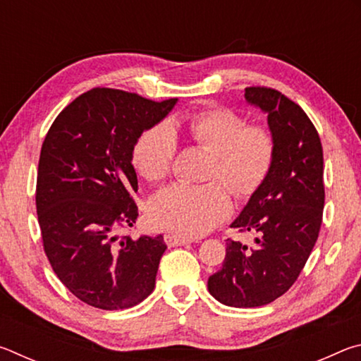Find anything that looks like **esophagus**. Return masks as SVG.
<instances>
[{
    "instance_id": "1",
    "label": "esophagus",
    "mask_w": 361,
    "mask_h": 361,
    "mask_svg": "<svg viewBox=\"0 0 361 361\" xmlns=\"http://www.w3.org/2000/svg\"><path fill=\"white\" fill-rule=\"evenodd\" d=\"M164 240L169 247H178V245H185V243H191L195 242L194 239H188V237H181V235H176V234H166L164 235Z\"/></svg>"
}]
</instances>
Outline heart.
I'll list each match as a JSON object with an SVG mask.
<instances>
[{
  "instance_id": "heart-1",
  "label": "heart",
  "mask_w": 361,
  "mask_h": 361,
  "mask_svg": "<svg viewBox=\"0 0 361 361\" xmlns=\"http://www.w3.org/2000/svg\"><path fill=\"white\" fill-rule=\"evenodd\" d=\"M186 130L195 146L210 152L205 178L215 181L202 186L176 183L161 189L152 195L148 215L159 228L183 237H197L229 216L232 202L226 184L239 199H250L259 191L272 172L277 142L269 127L248 126L242 114L224 106L191 116ZM176 148L173 127L159 122L137 138L132 149L133 167L148 181L166 178Z\"/></svg>"
}]
</instances>
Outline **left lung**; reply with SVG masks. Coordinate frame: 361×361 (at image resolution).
I'll return each mask as SVG.
<instances>
[{
	"label": "left lung",
	"mask_w": 361,
	"mask_h": 361,
	"mask_svg": "<svg viewBox=\"0 0 361 361\" xmlns=\"http://www.w3.org/2000/svg\"><path fill=\"white\" fill-rule=\"evenodd\" d=\"M245 99L267 113L277 142L272 172L231 224L256 234V245L228 239L223 267L209 291L232 307H259L291 288L309 259L322 228L325 185L323 149L304 109L271 87L252 85Z\"/></svg>",
	"instance_id": "8db88e82"
}]
</instances>
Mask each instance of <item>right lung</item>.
<instances>
[{"label":"right lung","instance_id":"obj_1","mask_svg":"<svg viewBox=\"0 0 361 361\" xmlns=\"http://www.w3.org/2000/svg\"><path fill=\"white\" fill-rule=\"evenodd\" d=\"M175 103L90 89L57 116L42 142L36 180L42 247L60 282L92 307L129 309L154 290L164 237L114 232L138 218L133 145Z\"/></svg>","mask_w":361,"mask_h":361}]
</instances>
